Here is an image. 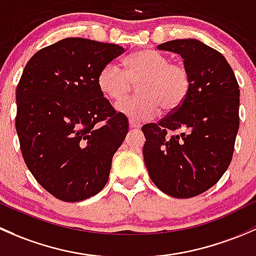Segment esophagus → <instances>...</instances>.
Masks as SVG:
<instances>
[{
  "instance_id": "obj_1",
  "label": "esophagus",
  "mask_w": 256,
  "mask_h": 256,
  "mask_svg": "<svg viewBox=\"0 0 256 256\" xmlns=\"http://www.w3.org/2000/svg\"><path fill=\"white\" fill-rule=\"evenodd\" d=\"M142 127V123L140 122H136L134 120H129V128H140Z\"/></svg>"
}]
</instances>
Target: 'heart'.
Here are the masks:
<instances>
[{
  "label": "heart",
  "instance_id": "heart-1",
  "mask_svg": "<svg viewBox=\"0 0 256 256\" xmlns=\"http://www.w3.org/2000/svg\"><path fill=\"white\" fill-rule=\"evenodd\" d=\"M138 85L139 97L117 107L118 112L136 120H148L160 112L181 106L191 90V75L184 64L171 62L155 49H140L124 59V70L108 62L97 75V86L112 104L126 100Z\"/></svg>",
  "mask_w": 256,
  "mask_h": 256
}]
</instances>
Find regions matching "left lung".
<instances>
[{"instance_id":"obj_1","label":"left lung","mask_w":256,"mask_h":256,"mask_svg":"<svg viewBox=\"0 0 256 256\" xmlns=\"http://www.w3.org/2000/svg\"><path fill=\"white\" fill-rule=\"evenodd\" d=\"M180 54L191 90L178 108L143 126L144 162L159 190L191 198L220 181L232 162L239 129V85L226 58L196 39L158 46Z\"/></svg>"}]
</instances>
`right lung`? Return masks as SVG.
<instances>
[{"mask_svg": "<svg viewBox=\"0 0 256 256\" xmlns=\"http://www.w3.org/2000/svg\"><path fill=\"white\" fill-rule=\"evenodd\" d=\"M123 52L117 44L62 39L36 52L20 76V152L38 184L62 201L90 198L108 181L128 120L101 94L97 75Z\"/></svg>", "mask_w": 256, "mask_h": 256, "instance_id": "obj_1", "label": "right lung"}]
</instances>
